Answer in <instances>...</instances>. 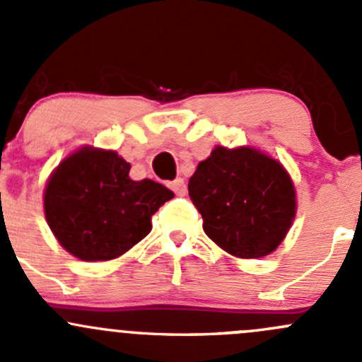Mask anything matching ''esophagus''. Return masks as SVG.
I'll list each match as a JSON object with an SVG mask.
<instances>
[{
  "instance_id": "esophagus-1",
  "label": "esophagus",
  "mask_w": 362,
  "mask_h": 362,
  "mask_svg": "<svg viewBox=\"0 0 362 362\" xmlns=\"http://www.w3.org/2000/svg\"><path fill=\"white\" fill-rule=\"evenodd\" d=\"M170 187L173 189L175 194H177V196H185V192H187V185H185L184 178H182V177L175 178L173 182H170Z\"/></svg>"
}]
</instances>
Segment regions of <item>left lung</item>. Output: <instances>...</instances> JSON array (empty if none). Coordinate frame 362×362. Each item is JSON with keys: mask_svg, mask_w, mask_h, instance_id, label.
<instances>
[{"mask_svg": "<svg viewBox=\"0 0 362 362\" xmlns=\"http://www.w3.org/2000/svg\"><path fill=\"white\" fill-rule=\"evenodd\" d=\"M189 196L211 242L235 257L272 254L296 217V189L282 163L254 147H217L189 178Z\"/></svg>", "mask_w": 362, "mask_h": 362, "instance_id": "1", "label": "left lung"}]
</instances>
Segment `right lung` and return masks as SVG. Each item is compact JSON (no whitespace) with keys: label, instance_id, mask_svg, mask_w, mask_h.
Masks as SVG:
<instances>
[{"label":"right lung","instance_id":"right-lung-1","mask_svg":"<svg viewBox=\"0 0 362 362\" xmlns=\"http://www.w3.org/2000/svg\"><path fill=\"white\" fill-rule=\"evenodd\" d=\"M115 151L86 145L52 171L43 192L47 224L64 250L80 261H110L152 229V215L173 192L144 178Z\"/></svg>","mask_w":362,"mask_h":362}]
</instances>
